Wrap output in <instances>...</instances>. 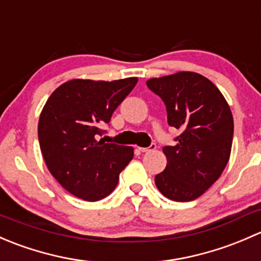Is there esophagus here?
<instances>
[{
    "label": "esophagus",
    "mask_w": 261,
    "mask_h": 261,
    "mask_svg": "<svg viewBox=\"0 0 261 261\" xmlns=\"http://www.w3.org/2000/svg\"><path fill=\"white\" fill-rule=\"evenodd\" d=\"M155 147H156V145H155V144H151L149 147H139V149H140V151L143 152H149V151H152V150H155Z\"/></svg>",
    "instance_id": "1"
}]
</instances>
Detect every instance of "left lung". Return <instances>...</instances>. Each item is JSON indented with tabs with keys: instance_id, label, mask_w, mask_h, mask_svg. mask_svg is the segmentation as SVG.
I'll return each mask as SVG.
<instances>
[{
	"instance_id": "1",
	"label": "left lung",
	"mask_w": 261,
	"mask_h": 261,
	"mask_svg": "<svg viewBox=\"0 0 261 261\" xmlns=\"http://www.w3.org/2000/svg\"><path fill=\"white\" fill-rule=\"evenodd\" d=\"M146 86L164 102L169 126L181 131L174 146L163 147L168 164L155 175V184L172 201H193L220 178L230 159V107L220 89L198 73L151 78Z\"/></svg>"
}]
</instances>
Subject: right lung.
<instances>
[{"instance_id": "right-lung-1", "label": "right lung", "mask_w": 261, "mask_h": 261, "mask_svg": "<svg viewBox=\"0 0 261 261\" xmlns=\"http://www.w3.org/2000/svg\"><path fill=\"white\" fill-rule=\"evenodd\" d=\"M138 83L72 80L58 87L39 118L38 136L49 172L78 198L96 202L116 188L134 158L131 146L99 139L111 116Z\"/></svg>"}]
</instances>
